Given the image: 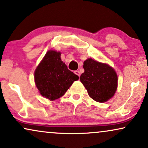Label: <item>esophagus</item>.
Returning <instances> with one entry per match:
<instances>
[{
    "label": "esophagus",
    "mask_w": 148,
    "mask_h": 148,
    "mask_svg": "<svg viewBox=\"0 0 148 148\" xmlns=\"http://www.w3.org/2000/svg\"><path fill=\"white\" fill-rule=\"evenodd\" d=\"M74 73H75V74H76L77 76H79V77L80 76V72L79 71H75Z\"/></svg>",
    "instance_id": "1"
}]
</instances>
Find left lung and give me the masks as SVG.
Returning a JSON list of instances; mask_svg holds the SVG:
<instances>
[{"mask_svg":"<svg viewBox=\"0 0 148 148\" xmlns=\"http://www.w3.org/2000/svg\"><path fill=\"white\" fill-rule=\"evenodd\" d=\"M84 73L80 81L93 100L105 103L110 99L118 87V75L112 67L88 58L84 62Z\"/></svg>","mask_w":148,"mask_h":148,"instance_id":"1","label":"left lung"}]
</instances>
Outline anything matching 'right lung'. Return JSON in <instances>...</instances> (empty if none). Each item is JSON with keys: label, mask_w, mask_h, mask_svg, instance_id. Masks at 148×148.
I'll list each match as a JSON object with an SVG mask.
<instances>
[{"label": "right lung", "mask_w": 148, "mask_h": 148, "mask_svg": "<svg viewBox=\"0 0 148 148\" xmlns=\"http://www.w3.org/2000/svg\"><path fill=\"white\" fill-rule=\"evenodd\" d=\"M60 52L49 50L36 67L34 82L43 97L50 101L62 97L79 77L61 60Z\"/></svg>", "instance_id": "right-lung-1"}]
</instances>
